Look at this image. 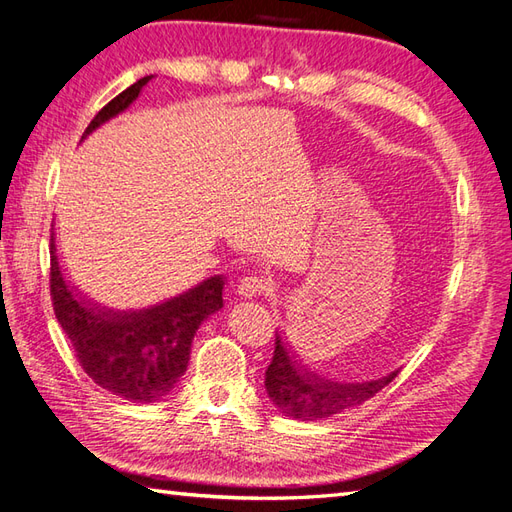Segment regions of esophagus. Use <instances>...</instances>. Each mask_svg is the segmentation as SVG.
I'll list each match as a JSON object with an SVG mask.
<instances>
[{
	"mask_svg": "<svg viewBox=\"0 0 512 512\" xmlns=\"http://www.w3.org/2000/svg\"><path fill=\"white\" fill-rule=\"evenodd\" d=\"M272 290V283L270 279L261 277V275H251V277H244L237 285V292H240L244 299H257V296H264Z\"/></svg>",
	"mask_w": 512,
	"mask_h": 512,
	"instance_id": "obj_1",
	"label": "esophagus"
}]
</instances>
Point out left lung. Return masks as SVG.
Masks as SVG:
<instances>
[{"instance_id": "1", "label": "left lung", "mask_w": 512, "mask_h": 512, "mask_svg": "<svg viewBox=\"0 0 512 512\" xmlns=\"http://www.w3.org/2000/svg\"><path fill=\"white\" fill-rule=\"evenodd\" d=\"M399 371L362 384H342L320 377L294 358L281 334H275V353L266 368V392L285 417L299 421H318L340 414L375 397Z\"/></svg>"}]
</instances>
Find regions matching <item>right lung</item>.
Instances as JSON below:
<instances>
[{
    "label": "right lung",
    "instance_id": "add662e5",
    "mask_svg": "<svg viewBox=\"0 0 512 512\" xmlns=\"http://www.w3.org/2000/svg\"><path fill=\"white\" fill-rule=\"evenodd\" d=\"M150 80L152 76H144L106 104L93 117L82 139L126 111ZM50 257L54 314L93 384L135 403H152L168 395L187 371L189 351L200 323L222 310L224 277H209L196 288L146 310L115 312L87 301L63 279L54 229Z\"/></svg>",
    "mask_w": 512,
    "mask_h": 512
}]
</instances>
